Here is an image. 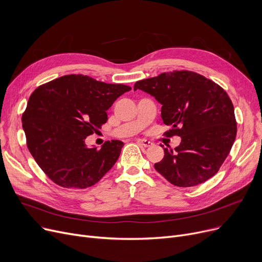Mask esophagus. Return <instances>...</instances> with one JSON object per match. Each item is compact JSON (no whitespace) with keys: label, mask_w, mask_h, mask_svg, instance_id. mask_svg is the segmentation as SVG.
Masks as SVG:
<instances>
[{"label":"esophagus","mask_w":262,"mask_h":262,"mask_svg":"<svg viewBox=\"0 0 262 262\" xmlns=\"http://www.w3.org/2000/svg\"><path fill=\"white\" fill-rule=\"evenodd\" d=\"M138 143L141 144V145L144 146V147H149V146L153 145L152 142L148 141V140H144V139H138Z\"/></svg>","instance_id":"esophagus-1"}]
</instances>
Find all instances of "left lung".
Listing matches in <instances>:
<instances>
[{"label": "left lung", "mask_w": 262, "mask_h": 262, "mask_svg": "<svg viewBox=\"0 0 262 262\" xmlns=\"http://www.w3.org/2000/svg\"><path fill=\"white\" fill-rule=\"evenodd\" d=\"M140 89L162 105L161 118L172 128L167 137L180 136L175 150L164 147V157L154 164L168 182L194 187L217 173L237 135L235 109L226 91L214 81L187 70L164 72L137 81Z\"/></svg>", "instance_id": "left-lung-1"}]
</instances>
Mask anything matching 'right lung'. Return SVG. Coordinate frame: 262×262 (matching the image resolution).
<instances>
[{"instance_id": "obj_1", "label": "right lung", "mask_w": 262, "mask_h": 262, "mask_svg": "<svg viewBox=\"0 0 262 262\" xmlns=\"http://www.w3.org/2000/svg\"><path fill=\"white\" fill-rule=\"evenodd\" d=\"M129 90L126 85L71 74L46 82L31 94L22 115L26 144L53 183L85 189L114 167L122 141H106L98 149L87 147L85 139L107 122L106 110Z\"/></svg>"}]
</instances>
